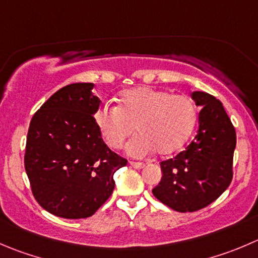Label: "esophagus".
<instances>
[{
  "label": "esophagus",
  "instance_id": "obj_1",
  "mask_svg": "<svg viewBox=\"0 0 258 258\" xmlns=\"http://www.w3.org/2000/svg\"><path fill=\"white\" fill-rule=\"evenodd\" d=\"M130 165H131L132 167H135V169H142V167L145 166L144 162H136V161H131L130 162Z\"/></svg>",
  "mask_w": 258,
  "mask_h": 258
}]
</instances>
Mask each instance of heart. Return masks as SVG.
<instances>
[{"label": "heart", "mask_w": 258, "mask_h": 258, "mask_svg": "<svg viewBox=\"0 0 258 258\" xmlns=\"http://www.w3.org/2000/svg\"><path fill=\"white\" fill-rule=\"evenodd\" d=\"M197 119V106L189 97L151 87L127 89L119 96L118 107L104 103L94 112L101 136L112 149H121L136 127L140 135L128 145L135 156L154 150L162 156L179 151L191 136Z\"/></svg>", "instance_id": "obj_1"}]
</instances>
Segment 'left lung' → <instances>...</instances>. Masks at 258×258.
I'll return each instance as SVG.
<instances>
[{"instance_id": "1", "label": "left lung", "mask_w": 258, "mask_h": 258, "mask_svg": "<svg viewBox=\"0 0 258 258\" xmlns=\"http://www.w3.org/2000/svg\"><path fill=\"white\" fill-rule=\"evenodd\" d=\"M199 112L198 134L184 151L160 162L162 177L152 189L161 203L176 212L206 208L229 186L233 177L236 130L221 101L192 92Z\"/></svg>"}]
</instances>
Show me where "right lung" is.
Segmentation results:
<instances>
[{"mask_svg":"<svg viewBox=\"0 0 258 258\" xmlns=\"http://www.w3.org/2000/svg\"><path fill=\"white\" fill-rule=\"evenodd\" d=\"M93 83L55 92L30 122L25 170L37 203L56 217L93 216L114 189L127 160L111 151L94 122L99 108Z\"/></svg>","mask_w":258,"mask_h":258,"instance_id":"add662e5","label":"right lung"}]
</instances>
